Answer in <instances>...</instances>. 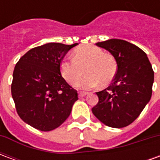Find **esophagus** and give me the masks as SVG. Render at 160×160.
<instances>
[{"label": "esophagus", "instance_id": "34e87169", "mask_svg": "<svg viewBox=\"0 0 160 160\" xmlns=\"http://www.w3.org/2000/svg\"><path fill=\"white\" fill-rule=\"evenodd\" d=\"M87 94V92H79V97L80 98L85 97Z\"/></svg>", "mask_w": 160, "mask_h": 160}]
</instances>
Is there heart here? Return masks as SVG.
I'll list each match as a JSON object with an SVG mask.
<instances>
[{
	"mask_svg": "<svg viewBox=\"0 0 160 160\" xmlns=\"http://www.w3.org/2000/svg\"><path fill=\"white\" fill-rule=\"evenodd\" d=\"M84 68L87 75L76 84V87L90 90L100 84L106 86L110 83L117 73L118 65L114 56L94 45L77 48L73 56L68 55L61 62L62 74L70 84L76 83L83 75Z\"/></svg>",
	"mask_w": 160,
	"mask_h": 160,
	"instance_id": "1",
	"label": "heart"
}]
</instances>
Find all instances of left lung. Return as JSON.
Listing matches in <instances>:
<instances>
[{
	"mask_svg": "<svg viewBox=\"0 0 160 160\" xmlns=\"http://www.w3.org/2000/svg\"><path fill=\"white\" fill-rule=\"evenodd\" d=\"M96 45L114 56L118 70L111 86L96 92L98 103L92 111L106 126L126 127L151 99L154 80L151 63L142 49L125 40L109 39Z\"/></svg>",
	"mask_w": 160,
	"mask_h": 160,
	"instance_id": "left-lung-1",
	"label": "left lung"
}]
</instances>
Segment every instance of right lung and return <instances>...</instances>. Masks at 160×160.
<instances>
[{
	"label": "right lung",
	"mask_w": 160,
	"mask_h": 160,
	"mask_svg": "<svg viewBox=\"0 0 160 160\" xmlns=\"http://www.w3.org/2000/svg\"><path fill=\"white\" fill-rule=\"evenodd\" d=\"M77 44L45 43L30 49L16 64L12 97L19 118L30 126L50 131L69 117L78 93L63 79L60 66Z\"/></svg>",
	"instance_id": "add662e5"
}]
</instances>
